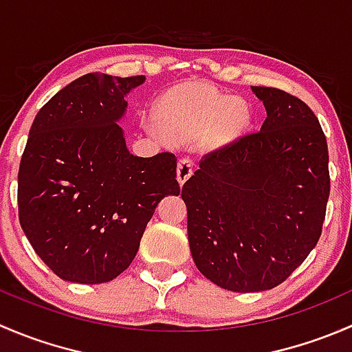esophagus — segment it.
<instances>
[{
    "label": "esophagus",
    "instance_id": "obj_1",
    "mask_svg": "<svg viewBox=\"0 0 352 352\" xmlns=\"http://www.w3.org/2000/svg\"><path fill=\"white\" fill-rule=\"evenodd\" d=\"M192 172H194L192 160H189V158L179 160V165H177V180H179L180 186H184V184H186V180L192 175Z\"/></svg>",
    "mask_w": 352,
    "mask_h": 352
}]
</instances>
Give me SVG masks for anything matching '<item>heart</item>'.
Masks as SVG:
<instances>
[{"label":"heart","mask_w":352,"mask_h":352,"mask_svg":"<svg viewBox=\"0 0 352 352\" xmlns=\"http://www.w3.org/2000/svg\"><path fill=\"white\" fill-rule=\"evenodd\" d=\"M160 126L173 141H189L208 134L214 143L235 136L248 120V109L242 100L204 83H189L168 91L160 102Z\"/></svg>","instance_id":"heart-1"}]
</instances>
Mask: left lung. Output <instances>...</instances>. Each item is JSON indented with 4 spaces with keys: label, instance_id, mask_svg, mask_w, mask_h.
I'll list each match as a JSON object with an SVG mask.
<instances>
[{
    "label": "left lung",
    "instance_id": "obj_1",
    "mask_svg": "<svg viewBox=\"0 0 352 352\" xmlns=\"http://www.w3.org/2000/svg\"><path fill=\"white\" fill-rule=\"evenodd\" d=\"M267 117L261 131L202 156L184 184L197 269L236 293L272 289L322 235L330 177L327 140L305 102L252 87Z\"/></svg>",
    "mask_w": 352,
    "mask_h": 352
}]
</instances>
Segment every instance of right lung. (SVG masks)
I'll list each match as a JSON object with an SVG mask.
<instances>
[{
    "label": "right lung",
    "instance_id": "right-lung-1",
    "mask_svg": "<svg viewBox=\"0 0 352 352\" xmlns=\"http://www.w3.org/2000/svg\"><path fill=\"white\" fill-rule=\"evenodd\" d=\"M144 76L88 73L35 116L19 170V218L65 281L100 285L136 257L155 208L177 194V158L129 153L119 120Z\"/></svg>",
    "mask_w": 352,
    "mask_h": 352
}]
</instances>
